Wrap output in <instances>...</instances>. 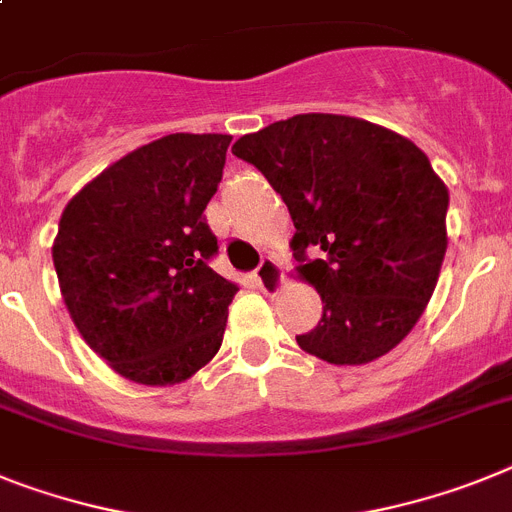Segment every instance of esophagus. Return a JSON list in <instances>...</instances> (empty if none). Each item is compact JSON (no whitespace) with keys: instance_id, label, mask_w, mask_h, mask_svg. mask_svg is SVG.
Masks as SVG:
<instances>
[{"instance_id":"obj_1","label":"esophagus","mask_w":512,"mask_h":512,"mask_svg":"<svg viewBox=\"0 0 512 512\" xmlns=\"http://www.w3.org/2000/svg\"><path fill=\"white\" fill-rule=\"evenodd\" d=\"M281 278V265H278L273 257H263L260 265L255 268V281L265 294H276V291L281 289Z\"/></svg>"}]
</instances>
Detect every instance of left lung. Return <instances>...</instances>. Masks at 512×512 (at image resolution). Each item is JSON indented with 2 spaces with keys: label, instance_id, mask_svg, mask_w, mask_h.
I'll return each mask as SVG.
<instances>
[{
  "label": "left lung",
  "instance_id": "obj_1",
  "mask_svg": "<svg viewBox=\"0 0 512 512\" xmlns=\"http://www.w3.org/2000/svg\"><path fill=\"white\" fill-rule=\"evenodd\" d=\"M281 195L322 317L296 336L330 364H367L409 336L448 249V190L411 140L338 114H296L231 148ZM313 257L309 258L308 255Z\"/></svg>",
  "mask_w": 512,
  "mask_h": 512
}]
</instances>
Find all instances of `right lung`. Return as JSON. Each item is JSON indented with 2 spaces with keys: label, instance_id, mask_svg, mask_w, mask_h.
<instances>
[{
  "label": "right lung",
  "instance_id": "right-lung-1",
  "mask_svg": "<svg viewBox=\"0 0 512 512\" xmlns=\"http://www.w3.org/2000/svg\"><path fill=\"white\" fill-rule=\"evenodd\" d=\"M231 135L176 132L85 184L59 221L54 268L72 322L140 385L192 377L221 349L234 283L210 268L205 221Z\"/></svg>",
  "mask_w": 512,
  "mask_h": 512
}]
</instances>
